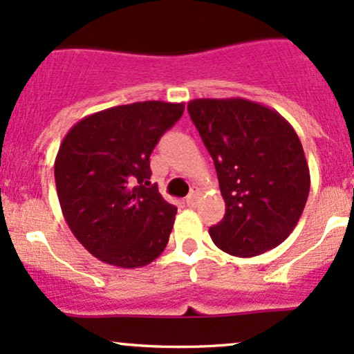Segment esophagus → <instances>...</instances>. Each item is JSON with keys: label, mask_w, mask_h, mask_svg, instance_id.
I'll return each mask as SVG.
<instances>
[{"label": "esophagus", "mask_w": 354, "mask_h": 354, "mask_svg": "<svg viewBox=\"0 0 354 354\" xmlns=\"http://www.w3.org/2000/svg\"><path fill=\"white\" fill-rule=\"evenodd\" d=\"M198 196H200V194H198V191H191L188 196H186V203H188L189 206H193L194 203L198 201Z\"/></svg>", "instance_id": "34e87169"}]
</instances>
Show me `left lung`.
<instances>
[{"instance_id":"1","label":"left lung","mask_w":354,"mask_h":354,"mask_svg":"<svg viewBox=\"0 0 354 354\" xmlns=\"http://www.w3.org/2000/svg\"><path fill=\"white\" fill-rule=\"evenodd\" d=\"M188 113L214 161L225 218L209 236L225 253L273 250L298 225L310 168L301 141L274 109L243 98L193 100Z\"/></svg>"}]
</instances>
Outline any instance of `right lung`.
<instances>
[{
  "label": "right lung",
  "mask_w": 354,
  "mask_h": 354,
  "mask_svg": "<svg viewBox=\"0 0 354 354\" xmlns=\"http://www.w3.org/2000/svg\"><path fill=\"white\" fill-rule=\"evenodd\" d=\"M185 104L141 101L78 121L55 161L63 216L100 261L141 268L163 253L176 206L151 185L149 156Z\"/></svg>",
  "instance_id": "1"
}]
</instances>
